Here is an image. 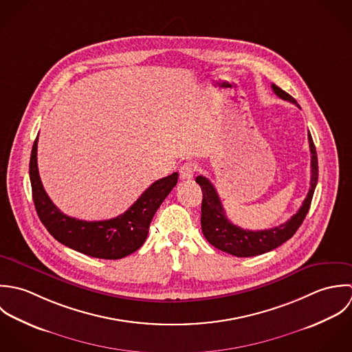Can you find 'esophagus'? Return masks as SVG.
Segmentation results:
<instances>
[{
  "label": "esophagus",
  "instance_id": "1",
  "mask_svg": "<svg viewBox=\"0 0 352 352\" xmlns=\"http://www.w3.org/2000/svg\"><path fill=\"white\" fill-rule=\"evenodd\" d=\"M196 173V164L192 162H186L179 167V177L181 179H190Z\"/></svg>",
  "mask_w": 352,
  "mask_h": 352
}]
</instances>
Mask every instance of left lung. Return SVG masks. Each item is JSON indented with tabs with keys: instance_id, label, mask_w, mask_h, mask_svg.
I'll return each instance as SVG.
<instances>
[{
	"instance_id": "left-lung-1",
	"label": "left lung",
	"mask_w": 352,
	"mask_h": 352,
	"mask_svg": "<svg viewBox=\"0 0 352 352\" xmlns=\"http://www.w3.org/2000/svg\"><path fill=\"white\" fill-rule=\"evenodd\" d=\"M274 92L281 98L283 100H288L299 107L296 100L283 91L278 85L272 84ZM310 153H311V177H310V189L306 199L302 203V207L291 219L283 223L278 227L270 230H258L250 231L243 230L235 224H232L227 216L219 195L212 185L211 181L203 175L196 178V182L201 186L203 190V203H201V230L207 241L214 246L216 249L230 253L236 257H253L258 254H264L280 246L285 241H288L299 228L302 221L305 220L311 199L314 195V189L318 181V160H317V151L311 135H307Z\"/></svg>"
}]
</instances>
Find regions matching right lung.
I'll use <instances>...</instances> for the list:
<instances>
[{"label": "right lung", "mask_w": 352, "mask_h": 352, "mask_svg": "<svg viewBox=\"0 0 352 352\" xmlns=\"http://www.w3.org/2000/svg\"><path fill=\"white\" fill-rule=\"evenodd\" d=\"M36 151L38 138L31 151L30 181L32 200L41 221L58 242L96 258L118 260L140 249L146 239L153 214L178 182V173L153 182L128 211L114 219L78 220L60 211L45 192L38 171Z\"/></svg>", "instance_id": "1"}]
</instances>
